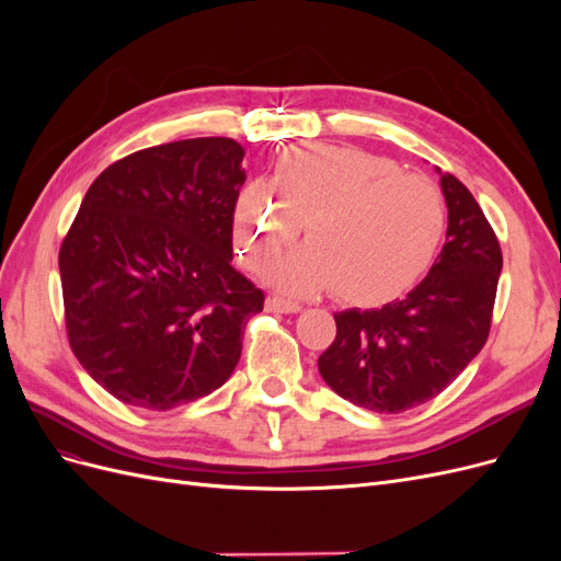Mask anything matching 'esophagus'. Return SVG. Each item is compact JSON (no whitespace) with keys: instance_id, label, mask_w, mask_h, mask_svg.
Wrapping results in <instances>:
<instances>
[{"instance_id":"34e87169","label":"esophagus","mask_w":561,"mask_h":561,"mask_svg":"<svg viewBox=\"0 0 561 561\" xmlns=\"http://www.w3.org/2000/svg\"><path fill=\"white\" fill-rule=\"evenodd\" d=\"M266 311H271V313H299L301 304L274 295V297L266 299Z\"/></svg>"}]
</instances>
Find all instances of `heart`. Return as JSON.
I'll list each match as a JSON object with an SVG mask.
<instances>
[{
	"mask_svg": "<svg viewBox=\"0 0 561 561\" xmlns=\"http://www.w3.org/2000/svg\"><path fill=\"white\" fill-rule=\"evenodd\" d=\"M266 184L243 186L231 213L241 262L266 271L304 225L307 245L274 264L268 278L290 295L334 290L375 307L428 274L447 233L443 192L393 159L358 147L297 145L274 161Z\"/></svg>",
	"mask_w": 561,
	"mask_h": 561,
	"instance_id": "obj_1",
	"label": "heart"
}]
</instances>
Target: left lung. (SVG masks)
I'll return each instance as SVG.
<instances>
[{"mask_svg": "<svg viewBox=\"0 0 561 561\" xmlns=\"http://www.w3.org/2000/svg\"><path fill=\"white\" fill-rule=\"evenodd\" d=\"M447 241L428 276L381 309L334 313L336 336L318 358L325 383L369 412L412 410L461 375L489 336L503 254L463 182L439 178Z\"/></svg>", "mask_w": 561, "mask_h": 561, "instance_id": "1", "label": "left lung"}]
</instances>
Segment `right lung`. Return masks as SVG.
Segmentation results:
<instances>
[{"instance_id": "obj_1", "label": "right lung", "mask_w": 561, "mask_h": 561, "mask_svg": "<svg viewBox=\"0 0 561 561\" xmlns=\"http://www.w3.org/2000/svg\"><path fill=\"white\" fill-rule=\"evenodd\" d=\"M245 149L194 138L140 149L95 178L60 245L65 328L81 367L151 412L222 386L264 293L231 266Z\"/></svg>"}]
</instances>
